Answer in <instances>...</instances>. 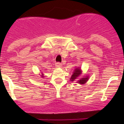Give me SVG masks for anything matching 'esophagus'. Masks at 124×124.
<instances>
[{
  "label": "esophagus",
  "instance_id": "34e87169",
  "mask_svg": "<svg viewBox=\"0 0 124 124\" xmlns=\"http://www.w3.org/2000/svg\"><path fill=\"white\" fill-rule=\"evenodd\" d=\"M61 65V63L60 62H57L56 64H55V66H56V67H60Z\"/></svg>",
  "mask_w": 124,
  "mask_h": 124
}]
</instances>
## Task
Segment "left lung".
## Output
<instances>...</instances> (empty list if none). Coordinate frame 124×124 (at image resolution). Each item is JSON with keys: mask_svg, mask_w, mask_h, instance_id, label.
<instances>
[{"mask_svg": "<svg viewBox=\"0 0 124 124\" xmlns=\"http://www.w3.org/2000/svg\"><path fill=\"white\" fill-rule=\"evenodd\" d=\"M81 71L80 68H75V71H73L72 75L71 78H70V80L71 81H75L77 77L81 75ZM88 77L87 76L85 77V78H82L80 80H79V81H78V82L80 83V84H84L88 80Z\"/></svg>", "mask_w": 124, "mask_h": 124, "instance_id": "obj_1", "label": "left lung"}]
</instances>
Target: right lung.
<instances>
[{"instance_id":"obj_1","label":"right lung","mask_w":124,"mask_h":124,"mask_svg":"<svg viewBox=\"0 0 124 124\" xmlns=\"http://www.w3.org/2000/svg\"><path fill=\"white\" fill-rule=\"evenodd\" d=\"M42 77H43V76H42Z\"/></svg>"}]
</instances>
